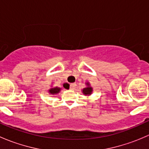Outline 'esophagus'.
<instances>
[{
    "label": "esophagus",
    "mask_w": 149,
    "mask_h": 149,
    "mask_svg": "<svg viewBox=\"0 0 149 149\" xmlns=\"http://www.w3.org/2000/svg\"><path fill=\"white\" fill-rule=\"evenodd\" d=\"M76 88V84H71L70 85V88L71 90H74Z\"/></svg>",
    "instance_id": "obj_1"
}]
</instances>
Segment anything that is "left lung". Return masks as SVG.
I'll return each mask as SVG.
<instances>
[{
	"label": "left lung",
	"mask_w": 149,
	"mask_h": 149,
	"mask_svg": "<svg viewBox=\"0 0 149 149\" xmlns=\"http://www.w3.org/2000/svg\"><path fill=\"white\" fill-rule=\"evenodd\" d=\"M86 84L87 86L85 87V88L82 90V92H83V94H85V95L89 96L90 94H91V93H92L93 88L92 87H91V86H90V84L88 82L86 83Z\"/></svg>",
	"instance_id": "8db88e82"
}]
</instances>
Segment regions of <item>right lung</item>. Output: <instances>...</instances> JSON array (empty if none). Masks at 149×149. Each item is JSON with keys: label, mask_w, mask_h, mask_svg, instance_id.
<instances>
[{"label": "right lung", "mask_w": 149, "mask_h": 149, "mask_svg": "<svg viewBox=\"0 0 149 149\" xmlns=\"http://www.w3.org/2000/svg\"><path fill=\"white\" fill-rule=\"evenodd\" d=\"M63 87L65 88H67V89H68L69 88V85H68V84H67V83H65L63 84ZM61 88H59V87H54V88H51L50 89H49V94H58V93L60 92V91H61Z\"/></svg>", "instance_id": "obj_1"}]
</instances>
